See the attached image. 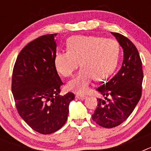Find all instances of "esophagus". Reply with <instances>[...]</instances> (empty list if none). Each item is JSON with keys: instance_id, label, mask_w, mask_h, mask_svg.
Here are the masks:
<instances>
[{"instance_id": "1", "label": "esophagus", "mask_w": 151, "mask_h": 151, "mask_svg": "<svg viewBox=\"0 0 151 151\" xmlns=\"http://www.w3.org/2000/svg\"><path fill=\"white\" fill-rule=\"evenodd\" d=\"M76 97L79 100H84L86 98V96L82 95V94H76Z\"/></svg>"}]
</instances>
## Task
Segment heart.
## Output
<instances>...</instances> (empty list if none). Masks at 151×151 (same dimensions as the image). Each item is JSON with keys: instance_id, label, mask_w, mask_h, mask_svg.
<instances>
[{"instance_id": "1", "label": "heart", "mask_w": 151, "mask_h": 151, "mask_svg": "<svg viewBox=\"0 0 151 151\" xmlns=\"http://www.w3.org/2000/svg\"><path fill=\"white\" fill-rule=\"evenodd\" d=\"M119 55V45L111 38L98 36H74L69 40L67 50L57 52L54 65L64 77H70L81 62L82 69L67 84L69 91L84 94L95 78L103 81L115 70Z\"/></svg>"}]
</instances>
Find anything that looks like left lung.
<instances>
[{"instance_id":"obj_1","label":"left lung","mask_w":151,"mask_h":151,"mask_svg":"<svg viewBox=\"0 0 151 151\" xmlns=\"http://www.w3.org/2000/svg\"><path fill=\"white\" fill-rule=\"evenodd\" d=\"M111 33L123 49L122 65L113 78L96 89L108 101L97 98L92 115L94 122L106 129L119 125L132 113L141 97L144 77L141 57L134 44L119 33Z\"/></svg>"}]
</instances>
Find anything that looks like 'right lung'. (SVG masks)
Masks as SVG:
<instances>
[{
	"mask_svg": "<svg viewBox=\"0 0 151 151\" xmlns=\"http://www.w3.org/2000/svg\"><path fill=\"white\" fill-rule=\"evenodd\" d=\"M40 36L24 47L13 69L11 89L16 107L33 130L47 134L66 122L72 92L59 95L63 85L54 65V36Z\"/></svg>",
	"mask_w": 151,
	"mask_h": 151,
	"instance_id": "obj_1",
	"label": "right lung"
}]
</instances>
